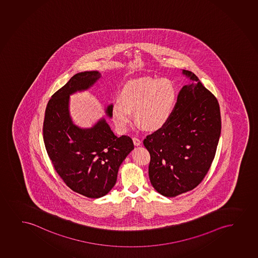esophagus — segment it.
<instances>
[{"instance_id":"obj_1","label":"esophagus","mask_w":258,"mask_h":258,"mask_svg":"<svg viewBox=\"0 0 258 258\" xmlns=\"http://www.w3.org/2000/svg\"><path fill=\"white\" fill-rule=\"evenodd\" d=\"M133 143H134L136 146H139L142 144V141L140 139H138V138H133Z\"/></svg>"}]
</instances>
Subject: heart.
Returning a JSON list of instances; mask_svg holds the SVG:
<instances>
[{
  "label": "heart",
  "mask_w": 258,
  "mask_h": 258,
  "mask_svg": "<svg viewBox=\"0 0 258 258\" xmlns=\"http://www.w3.org/2000/svg\"><path fill=\"white\" fill-rule=\"evenodd\" d=\"M177 101L174 85L167 79L144 77L128 81L120 91V99L111 107L112 119L119 132L123 133L132 120L144 130L156 131L166 125Z\"/></svg>",
  "instance_id": "heart-1"
}]
</instances>
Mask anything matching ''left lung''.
Instances as JSON below:
<instances>
[{
  "mask_svg": "<svg viewBox=\"0 0 258 258\" xmlns=\"http://www.w3.org/2000/svg\"><path fill=\"white\" fill-rule=\"evenodd\" d=\"M165 126L147 136L151 154L149 177L155 190L165 197L191 191L203 180L214 160L221 131L217 99L190 71Z\"/></svg>",
  "mask_w": 258,
  "mask_h": 258,
  "instance_id": "left-lung-1",
  "label": "left lung"
}]
</instances>
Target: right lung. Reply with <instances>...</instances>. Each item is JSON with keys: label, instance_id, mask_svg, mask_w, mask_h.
Masks as SVG:
<instances>
[{"label": "right lung", "instance_id": "right-lung-1", "mask_svg": "<svg viewBox=\"0 0 258 258\" xmlns=\"http://www.w3.org/2000/svg\"><path fill=\"white\" fill-rule=\"evenodd\" d=\"M101 78L98 71L71 78L51 96L44 115V142L55 171L68 187L92 199L103 197L114 187L120 164L134 150L127 136L117 138L101 117L91 127H81L71 117L70 96L94 87ZM112 103L105 114L112 117Z\"/></svg>", "mask_w": 258, "mask_h": 258}]
</instances>
